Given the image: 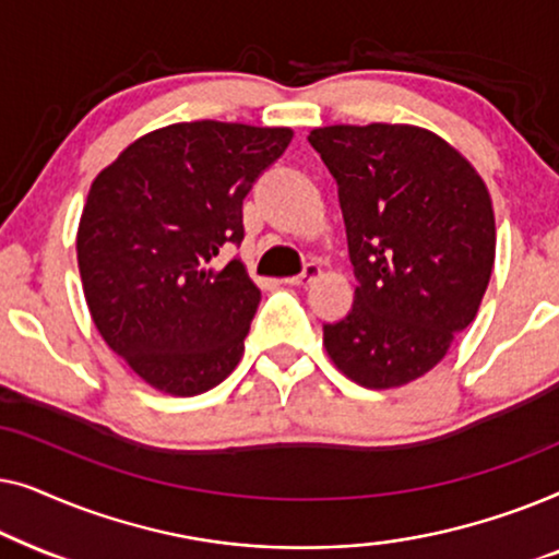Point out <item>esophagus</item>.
<instances>
[{
    "label": "esophagus",
    "instance_id": "esophagus-1",
    "mask_svg": "<svg viewBox=\"0 0 559 559\" xmlns=\"http://www.w3.org/2000/svg\"><path fill=\"white\" fill-rule=\"evenodd\" d=\"M320 277V266L318 264H305V270L297 274V277H289L287 280V285H297V287H308V285H312V282H316Z\"/></svg>",
    "mask_w": 559,
    "mask_h": 559
}]
</instances>
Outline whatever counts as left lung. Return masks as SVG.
<instances>
[{
	"mask_svg": "<svg viewBox=\"0 0 559 559\" xmlns=\"http://www.w3.org/2000/svg\"><path fill=\"white\" fill-rule=\"evenodd\" d=\"M308 142L338 182L354 308L323 325L333 364L366 389L409 384L476 318L491 280L488 190L445 140L409 124H335Z\"/></svg>",
	"mask_w": 559,
	"mask_h": 559,
	"instance_id": "obj_1",
	"label": "left lung"
}]
</instances>
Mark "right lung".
Wrapping results in <instances>:
<instances>
[{
	"mask_svg": "<svg viewBox=\"0 0 559 559\" xmlns=\"http://www.w3.org/2000/svg\"><path fill=\"white\" fill-rule=\"evenodd\" d=\"M293 140L287 127L182 121L98 173L79 226L91 318L136 377L173 396L221 384L262 293L241 259L243 198Z\"/></svg>",
	"mask_w": 559,
	"mask_h": 559,
	"instance_id": "right-lung-1",
	"label": "right lung"
}]
</instances>
